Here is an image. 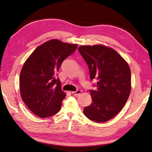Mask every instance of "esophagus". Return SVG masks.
<instances>
[{
    "label": "esophagus",
    "instance_id": "obj_1",
    "mask_svg": "<svg viewBox=\"0 0 152 152\" xmlns=\"http://www.w3.org/2000/svg\"><path fill=\"white\" fill-rule=\"evenodd\" d=\"M82 93V90H80V89H78V90H76V91H73V92H72V95H74V96L78 95L80 94V93Z\"/></svg>",
    "mask_w": 152,
    "mask_h": 152
}]
</instances>
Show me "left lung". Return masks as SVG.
Here are the masks:
<instances>
[{"instance_id": "8db88e82", "label": "left lung", "mask_w": 152, "mask_h": 152, "mask_svg": "<svg viewBox=\"0 0 152 152\" xmlns=\"http://www.w3.org/2000/svg\"><path fill=\"white\" fill-rule=\"evenodd\" d=\"M78 51L88 64L90 80H96L93 85L96 89L89 90L91 104L84 108L83 114L91 121L106 122L121 110L129 96L130 68L110 48L82 46Z\"/></svg>"}]
</instances>
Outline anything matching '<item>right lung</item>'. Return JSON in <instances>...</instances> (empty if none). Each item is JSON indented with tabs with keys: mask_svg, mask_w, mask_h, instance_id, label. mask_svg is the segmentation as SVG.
<instances>
[{
	"mask_svg": "<svg viewBox=\"0 0 152 152\" xmlns=\"http://www.w3.org/2000/svg\"><path fill=\"white\" fill-rule=\"evenodd\" d=\"M77 47L59 40H49L38 46L23 66L19 76L21 96L38 117H50L61 110L66 93L61 89L57 72Z\"/></svg>",
	"mask_w": 152,
	"mask_h": 152,
	"instance_id": "obj_1",
	"label": "right lung"
}]
</instances>
